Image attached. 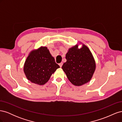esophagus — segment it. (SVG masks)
Segmentation results:
<instances>
[{
	"mask_svg": "<svg viewBox=\"0 0 122 122\" xmlns=\"http://www.w3.org/2000/svg\"><path fill=\"white\" fill-rule=\"evenodd\" d=\"M62 65H63V63H62V62H61V63L59 64V66H60V67H62Z\"/></svg>",
	"mask_w": 122,
	"mask_h": 122,
	"instance_id": "1",
	"label": "esophagus"
}]
</instances>
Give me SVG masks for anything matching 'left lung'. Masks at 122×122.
<instances>
[{
  "instance_id": "8db88e82",
  "label": "left lung",
  "mask_w": 122,
  "mask_h": 122,
  "mask_svg": "<svg viewBox=\"0 0 122 122\" xmlns=\"http://www.w3.org/2000/svg\"><path fill=\"white\" fill-rule=\"evenodd\" d=\"M75 46L66 54L67 61L62 66L68 79L73 84L80 86L88 82L95 70L93 55L88 48L83 45L80 49Z\"/></svg>"
}]
</instances>
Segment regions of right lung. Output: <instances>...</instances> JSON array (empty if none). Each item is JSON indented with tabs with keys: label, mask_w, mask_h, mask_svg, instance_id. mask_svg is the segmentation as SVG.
<instances>
[{
	"label": "right lung",
	"mask_w": 122,
	"mask_h": 122,
	"mask_svg": "<svg viewBox=\"0 0 122 122\" xmlns=\"http://www.w3.org/2000/svg\"><path fill=\"white\" fill-rule=\"evenodd\" d=\"M59 68L47 48L41 47L29 55L25 62L24 72L31 82L43 85Z\"/></svg>",
	"instance_id": "1"
}]
</instances>
